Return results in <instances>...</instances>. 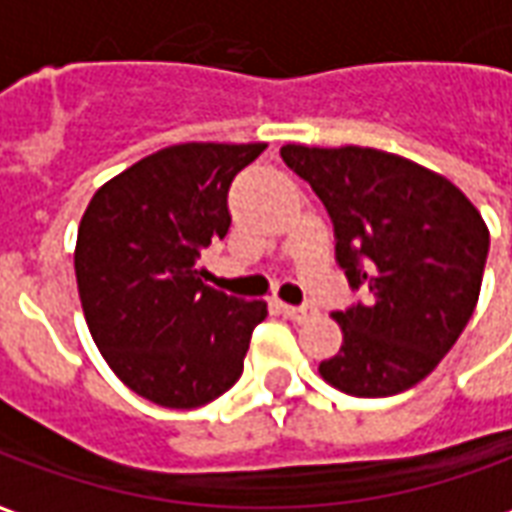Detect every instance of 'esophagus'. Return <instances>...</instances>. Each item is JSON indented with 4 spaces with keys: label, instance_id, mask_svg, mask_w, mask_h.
Masks as SVG:
<instances>
[{
    "label": "esophagus",
    "instance_id": "1",
    "mask_svg": "<svg viewBox=\"0 0 512 512\" xmlns=\"http://www.w3.org/2000/svg\"><path fill=\"white\" fill-rule=\"evenodd\" d=\"M279 310H282L285 318H290V321H296V323H307L318 315V307H312V304H301V307H293V304H279Z\"/></svg>",
    "mask_w": 512,
    "mask_h": 512
}]
</instances>
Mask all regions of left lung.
Instances as JSON below:
<instances>
[{
	"mask_svg": "<svg viewBox=\"0 0 512 512\" xmlns=\"http://www.w3.org/2000/svg\"><path fill=\"white\" fill-rule=\"evenodd\" d=\"M282 161L321 197L334 252L365 304L334 312L343 345L323 359L326 384L389 397L430 376L472 318L488 227L455 183L378 147L285 145Z\"/></svg>",
	"mask_w": 512,
	"mask_h": 512,
	"instance_id": "left-lung-1",
	"label": "left lung"
}]
</instances>
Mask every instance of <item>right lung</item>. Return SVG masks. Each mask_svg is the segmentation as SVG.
Returning a JSON list of instances; mask_svg holds the SVG:
<instances>
[{"label": "right lung", "instance_id": "add662e5", "mask_svg": "<svg viewBox=\"0 0 512 512\" xmlns=\"http://www.w3.org/2000/svg\"><path fill=\"white\" fill-rule=\"evenodd\" d=\"M266 142H183L106 180L79 224L73 266L106 365L164 408H197L241 378L266 301L205 285L200 252L230 230L227 189Z\"/></svg>", "mask_w": 512, "mask_h": 512}]
</instances>
